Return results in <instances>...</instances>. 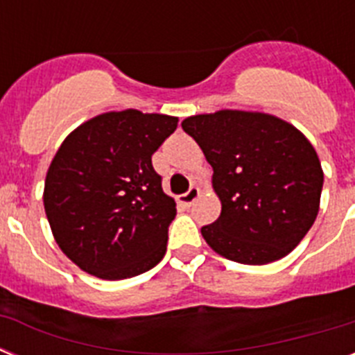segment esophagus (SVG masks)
<instances>
[{"label": "esophagus", "instance_id": "1", "mask_svg": "<svg viewBox=\"0 0 355 355\" xmlns=\"http://www.w3.org/2000/svg\"><path fill=\"white\" fill-rule=\"evenodd\" d=\"M199 188L197 187H192L190 190H188L187 193H183V196H180V202L183 206H192L193 202L197 200V197H199Z\"/></svg>", "mask_w": 355, "mask_h": 355}]
</instances>
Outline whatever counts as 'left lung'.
Segmentation results:
<instances>
[{
  "instance_id": "8db88e82",
  "label": "left lung",
  "mask_w": 355,
  "mask_h": 355,
  "mask_svg": "<svg viewBox=\"0 0 355 355\" xmlns=\"http://www.w3.org/2000/svg\"><path fill=\"white\" fill-rule=\"evenodd\" d=\"M213 167L220 216L200 233L231 261L266 265L284 258L311 229L324 171L293 124L261 112L218 110L181 122Z\"/></svg>"
}]
</instances>
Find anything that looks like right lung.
Here are the masks:
<instances>
[{
	"mask_svg": "<svg viewBox=\"0 0 355 355\" xmlns=\"http://www.w3.org/2000/svg\"><path fill=\"white\" fill-rule=\"evenodd\" d=\"M178 117L139 110L83 122L56 150L44 183V209L62 252L106 281L135 277L165 256L175 202L150 156Z\"/></svg>",
	"mask_w": 355,
	"mask_h": 355,
	"instance_id": "right-lung-1",
	"label": "right lung"
}]
</instances>
